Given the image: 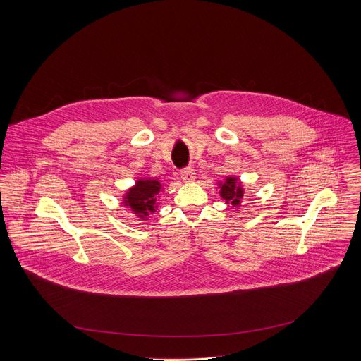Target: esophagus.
Here are the masks:
<instances>
[{"mask_svg": "<svg viewBox=\"0 0 361 361\" xmlns=\"http://www.w3.org/2000/svg\"><path fill=\"white\" fill-rule=\"evenodd\" d=\"M180 178L185 180V182H193L196 179V172L193 168H183L180 171Z\"/></svg>", "mask_w": 361, "mask_h": 361, "instance_id": "obj_1", "label": "esophagus"}]
</instances>
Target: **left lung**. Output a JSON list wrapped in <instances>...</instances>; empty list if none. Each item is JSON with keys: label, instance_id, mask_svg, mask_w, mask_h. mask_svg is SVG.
<instances>
[{"label": "left lung", "instance_id": "1", "mask_svg": "<svg viewBox=\"0 0 361 361\" xmlns=\"http://www.w3.org/2000/svg\"><path fill=\"white\" fill-rule=\"evenodd\" d=\"M221 188V197L226 202V204H232V207H238L240 204V200L243 197V188L240 182L236 178H226L224 183H219Z\"/></svg>", "mask_w": 361, "mask_h": 361}]
</instances>
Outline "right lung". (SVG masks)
Here are the masks:
<instances>
[{"label":"right lung","instance_id":"1","mask_svg":"<svg viewBox=\"0 0 361 361\" xmlns=\"http://www.w3.org/2000/svg\"><path fill=\"white\" fill-rule=\"evenodd\" d=\"M161 192V183L157 179H139L123 197L125 206L129 207L139 218H147L155 211L157 195Z\"/></svg>","mask_w":361,"mask_h":361}]
</instances>
